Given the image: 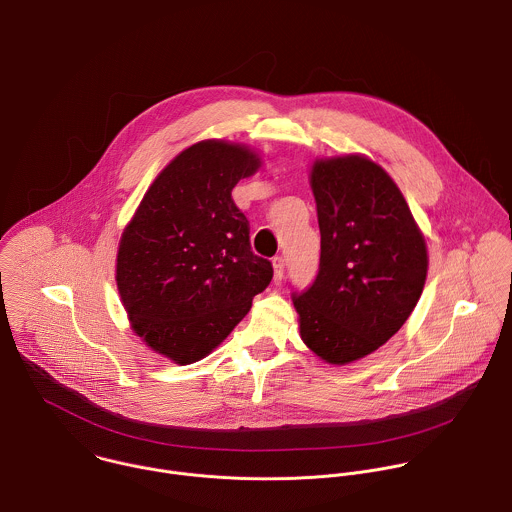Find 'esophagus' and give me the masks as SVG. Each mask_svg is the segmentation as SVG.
<instances>
[{
    "label": "esophagus",
    "mask_w": 512,
    "mask_h": 512,
    "mask_svg": "<svg viewBox=\"0 0 512 512\" xmlns=\"http://www.w3.org/2000/svg\"><path fill=\"white\" fill-rule=\"evenodd\" d=\"M283 273H285V259H283V257H275V259H273V283H275V285L281 283Z\"/></svg>",
    "instance_id": "1"
}]
</instances>
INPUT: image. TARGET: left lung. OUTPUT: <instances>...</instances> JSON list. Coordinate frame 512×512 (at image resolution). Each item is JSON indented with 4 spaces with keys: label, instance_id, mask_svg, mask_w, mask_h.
Listing matches in <instances>:
<instances>
[{
    "label": "left lung",
    "instance_id": "8db88e82",
    "mask_svg": "<svg viewBox=\"0 0 512 512\" xmlns=\"http://www.w3.org/2000/svg\"><path fill=\"white\" fill-rule=\"evenodd\" d=\"M309 179L321 259L315 283L293 305L303 343L341 367L405 325L427 281V243L393 177L367 155L315 159Z\"/></svg>",
    "mask_w": 512,
    "mask_h": 512
}]
</instances>
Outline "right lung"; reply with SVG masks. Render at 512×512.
<instances>
[{
    "mask_svg": "<svg viewBox=\"0 0 512 512\" xmlns=\"http://www.w3.org/2000/svg\"><path fill=\"white\" fill-rule=\"evenodd\" d=\"M259 167L249 145L193 143L163 167L121 233L115 281L131 329L177 365L217 349L273 279L231 199Z\"/></svg>",
    "mask_w": 512,
    "mask_h": 512,
    "instance_id": "1",
    "label": "right lung"
}]
</instances>
